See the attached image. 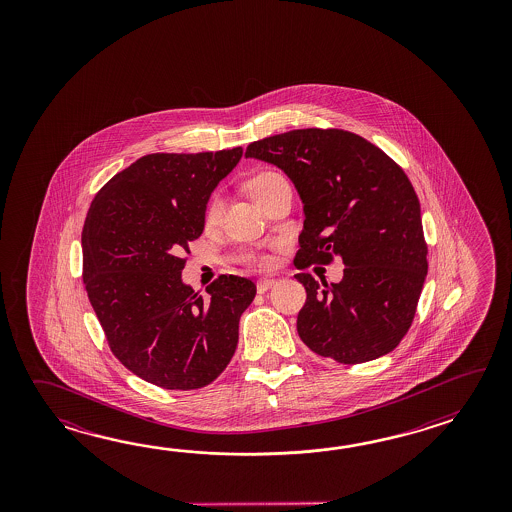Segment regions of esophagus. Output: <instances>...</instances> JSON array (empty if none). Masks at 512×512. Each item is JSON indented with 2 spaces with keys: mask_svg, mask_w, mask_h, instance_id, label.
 Segmentation results:
<instances>
[{
  "mask_svg": "<svg viewBox=\"0 0 512 512\" xmlns=\"http://www.w3.org/2000/svg\"><path fill=\"white\" fill-rule=\"evenodd\" d=\"M274 280H271V278H263V280H260L258 282V285H256V289H258V293L263 294L267 293L269 289H271L272 285H274Z\"/></svg>",
  "mask_w": 512,
  "mask_h": 512,
  "instance_id": "esophagus-1",
  "label": "esophagus"
}]
</instances>
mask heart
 I'll list each match as a JSON object with an SVG mask.
<instances>
[{
	"mask_svg": "<svg viewBox=\"0 0 512 512\" xmlns=\"http://www.w3.org/2000/svg\"><path fill=\"white\" fill-rule=\"evenodd\" d=\"M282 181H285V177L280 172L260 170V172H256L249 179L247 188H249L251 196L258 201L263 194H267L271 190L272 186L278 185ZM221 212H223V199L218 194H214V196L208 199L207 208H205V221H207V225L218 223L219 218H221Z\"/></svg>",
	"mask_w": 512,
	"mask_h": 512,
	"instance_id": "b5f03b06",
	"label": "heart"
}]
</instances>
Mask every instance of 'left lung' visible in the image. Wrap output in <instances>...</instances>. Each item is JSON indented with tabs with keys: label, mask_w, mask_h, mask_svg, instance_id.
<instances>
[{
	"label": "left lung",
	"mask_w": 512,
	"mask_h": 512,
	"mask_svg": "<svg viewBox=\"0 0 512 512\" xmlns=\"http://www.w3.org/2000/svg\"><path fill=\"white\" fill-rule=\"evenodd\" d=\"M274 164L304 203L294 265L342 258L338 283L294 278L307 293L296 329L307 348L340 364L379 359L412 326L428 261L421 205L403 168L351 131L293 130L247 146Z\"/></svg>",
	"instance_id": "8db88e82"
}]
</instances>
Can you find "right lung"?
Instances as JSON below:
<instances>
[{"label": "right lung", "mask_w": 512, "mask_h": 512, "mask_svg": "<svg viewBox=\"0 0 512 512\" xmlns=\"http://www.w3.org/2000/svg\"><path fill=\"white\" fill-rule=\"evenodd\" d=\"M243 150L150 153L113 175L87 210L84 285L113 355L164 390L218 379L256 296L247 278L221 274L207 296L181 280L188 243L205 229L210 194Z\"/></svg>", "instance_id": "obj_1"}]
</instances>
